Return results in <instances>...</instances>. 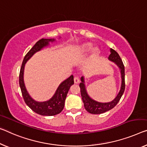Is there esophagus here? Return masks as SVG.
Here are the masks:
<instances>
[{
  "instance_id": "obj_1",
  "label": "esophagus",
  "mask_w": 147,
  "mask_h": 147,
  "mask_svg": "<svg viewBox=\"0 0 147 147\" xmlns=\"http://www.w3.org/2000/svg\"><path fill=\"white\" fill-rule=\"evenodd\" d=\"M79 82H80V78H78V77H75V78H74V83L77 84V83H78Z\"/></svg>"
}]
</instances>
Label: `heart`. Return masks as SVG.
Here are the masks:
<instances>
[{
  "label": "heart",
  "mask_w": 147,
  "mask_h": 147,
  "mask_svg": "<svg viewBox=\"0 0 147 147\" xmlns=\"http://www.w3.org/2000/svg\"><path fill=\"white\" fill-rule=\"evenodd\" d=\"M92 45L91 42H83V43L80 44L73 49V53L74 55H84L87 53V52L89 51L90 49L92 48ZM99 53H100V51H99V49L98 47H92L91 50V56H90V59L92 60L94 58H95L98 55Z\"/></svg>",
  "instance_id": "obj_1"
}]
</instances>
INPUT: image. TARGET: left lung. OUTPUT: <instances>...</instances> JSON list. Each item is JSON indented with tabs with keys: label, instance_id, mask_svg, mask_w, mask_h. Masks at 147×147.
I'll return each instance as SVG.
<instances>
[{
	"label": "left lung",
	"instance_id": "left-lung-1",
	"mask_svg": "<svg viewBox=\"0 0 147 147\" xmlns=\"http://www.w3.org/2000/svg\"><path fill=\"white\" fill-rule=\"evenodd\" d=\"M108 58L118 67L119 71H120L121 80V87L119 92L112 101L108 102H100L92 99L91 97H90L87 91L84 77L82 76L81 78V82L80 83V87L81 98H82L83 104H84V107L88 112L92 114H102V113L112 109L120 100L121 96L123 94L124 90H125V68H124L123 64L120 56H119L116 51L113 50L112 49H110V55Z\"/></svg>",
	"mask_w": 147,
	"mask_h": 147
}]
</instances>
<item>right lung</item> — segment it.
<instances>
[{"label":"right lung","instance_id":"add662e5","mask_svg":"<svg viewBox=\"0 0 147 147\" xmlns=\"http://www.w3.org/2000/svg\"><path fill=\"white\" fill-rule=\"evenodd\" d=\"M55 40V39H41L38 40L34 46L31 49V50L25 56L21 69H20L19 83L25 102L33 112L41 116H55L62 112L64 107L65 100H66L67 92L70 89V87L74 83V76L71 75L60 83L56 89L55 94L49 100L43 101V102H38L34 100L27 91L24 80V69L26 62L36 53L49 46L50 42H53Z\"/></svg>","mask_w":147,"mask_h":147}]
</instances>
